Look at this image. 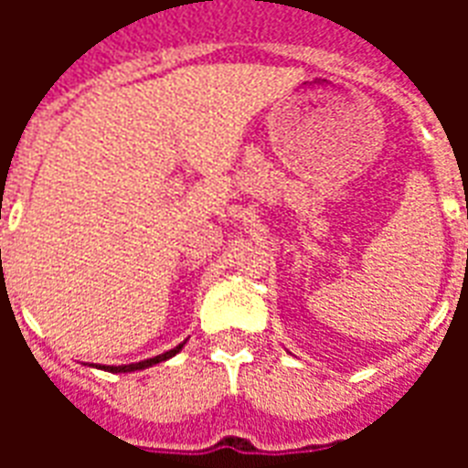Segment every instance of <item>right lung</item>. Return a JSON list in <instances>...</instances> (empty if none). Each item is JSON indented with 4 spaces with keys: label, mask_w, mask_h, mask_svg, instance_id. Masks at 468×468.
Listing matches in <instances>:
<instances>
[{
    "label": "right lung",
    "mask_w": 468,
    "mask_h": 468,
    "mask_svg": "<svg viewBox=\"0 0 468 468\" xmlns=\"http://www.w3.org/2000/svg\"><path fill=\"white\" fill-rule=\"evenodd\" d=\"M186 345V340L179 342L175 349H167V352H162V355L157 356H150V359H143V362H135V364H119V367H112V364H99V369L104 371H112V374H128V371H141V369H148V367H153V364H160V362H167V359H172V356L176 355V352H182V347ZM91 367V364H90Z\"/></svg>",
    "instance_id": "1"
}]
</instances>
